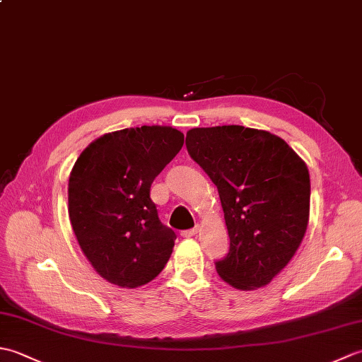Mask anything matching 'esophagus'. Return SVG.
<instances>
[{
    "instance_id": "obj_1",
    "label": "esophagus",
    "mask_w": 362,
    "mask_h": 362,
    "mask_svg": "<svg viewBox=\"0 0 362 362\" xmlns=\"http://www.w3.org/2000/svg\"><path fill=\"white\" fill-rule=\"evenodd\" d=\"M199 226H196L194 228H191V230H185V232H182V236L183 238H193V236H196L197 233H199Z\"/></svg>"
}]
</instances>
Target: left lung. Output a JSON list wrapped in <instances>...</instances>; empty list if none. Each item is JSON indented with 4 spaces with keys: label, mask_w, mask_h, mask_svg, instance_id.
<instances>
[{
    "label": "left lung",
    "mask_w": 362,
    "mask_h": 362,
    "mask_svg": "<svg viewBox=\"0 0 362 362\" xmlns=\"http://www.w3.org/2000/svg\"><path fill=\"white\" fill-rule=\"evenodd\" d=\"M187 149L218 187L230 238L219 276L240 291L263 288L303 241L310 221L305 161L267 130L244 126L194 127Z\"/></svg>",
    "instance_id": "8db88e82"
}]
</instances>
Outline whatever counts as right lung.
Returning <instances> with one entry per match:
<instances>
[{
  "label": "right lung",
  "instance_id": "obj_1",
  "mask_svg": "<svg viewBox=\"0 0 362 362\" xmlns=\"http://www.w3.org/2000/svg\"><path fill=\"white\" fill-rule=\"evenodd\" d=\"M183 140L171 126L129 127L96 138L76 160L68 216L82 253L109 283L143 286L171 257L175 233L160 222L151 185Z\"/></svg>",
  "mask_w": 362,
  "mask_h": 362
}]
</instances>
